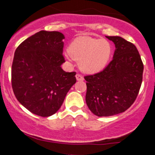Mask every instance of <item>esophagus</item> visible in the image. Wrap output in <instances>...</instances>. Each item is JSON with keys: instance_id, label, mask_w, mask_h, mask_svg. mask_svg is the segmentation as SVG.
I'll use <instances>...</instances> for the list:
<instances>
[{"instance_id": "34e87169", "label": "esophagus", "mask_w": 155, "mask_h": 155, "mask_svg": "<svg viewBox=\"0 0 155 155\" xmlns=\"http://www.w3.org/2000/svg\"><path fill=\"white\" fill-rule=\"evenodd\" d=\"M76 77L78 81H83V79H84V78H83V76H82L81 74H76Z\"/></svg>"}]
</instances>
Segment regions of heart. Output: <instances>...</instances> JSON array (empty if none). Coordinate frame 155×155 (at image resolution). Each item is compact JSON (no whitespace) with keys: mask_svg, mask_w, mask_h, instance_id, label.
<instances>
[{"mask_svg":"<svg viewBox=\"0 0 155 155\" xmlns=\"http://www.w3.org/2000/svg\"><path fill=\"white\" fill-rule=\"evenodd\" d=\"M68 54L74 60L79 61L82 71L97 73L107 65L111 54V47L105 40L83 36L70 44Z\"/></svg>","mask_w":155,"mask_h":155,"instance_id":"obj_1","label":"heart"}]
</instances>
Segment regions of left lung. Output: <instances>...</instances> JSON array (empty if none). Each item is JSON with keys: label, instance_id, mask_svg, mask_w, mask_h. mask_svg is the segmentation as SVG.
I'll return each mask as SVG.
<instances>
[{"label": "left lung", "instance_id": "8db88e82", "mask_svg": "<svg viewBox=\"0 0 155 155\" xmlns=\"http://www.w3.org/2000/svg\"><path fill=\"white\" fill-rule=\"evenodd\" d=\"M115 46L112 61L103 71L84 76L86 102L97 116L124 112L135 101L143 79V64L134 44L120 37H106Z\"/></svg>", "mask_w": 155, "mask_h": 155}]
</instances>
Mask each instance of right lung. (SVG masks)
<instances>
[{
    "mask_svg": "<svg viewBox=\"0 0 155 155\" xmlns=\"http://www.w3.org/2000/svg\"><path fill=\"white\" fill-rule=\"evenodd\" d=\"M64 35L41 30L16 48L12 66V86L17 100L35 115L48 117L57 112L70 88L76 72L61 65Z\"/></svg>",
    "mask_w": 155,
    "mask_h": 155,
    "instance_id": "1",
    "label": "right lung"
}]
</instances>
